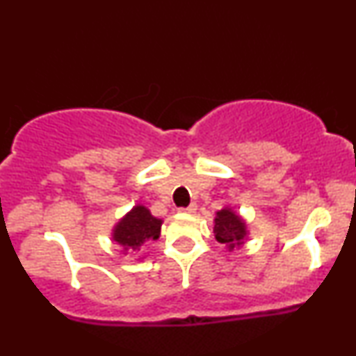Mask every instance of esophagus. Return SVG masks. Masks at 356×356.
<instances>
[{"label":"esophagus","mask_w":356,"mask_h":356,"mask_svg":"<svg viewBox=\"0 0 356 356\" xmlns=\"http://www.w3.org/2000/svg\"><path fill=\"white\" fill-rule=\"evenodd\" d=\"M195 211H197V206H195V204H191V206L181 207V209H179V212H182V214H194Z\"/></svg>","instance_id":"1"}]
</instances>
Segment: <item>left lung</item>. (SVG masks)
<instances>
[{"label":"left lung","instance_id":"obj_1","mask_svg":"<svg viewBox=\"0 0 356 356\" xmlns=\"http://www.w3.org/2000/svg\"><path fill=\"white\" fill-rule=\"evenodd\" d=\"M248 226L236 211L231 207H224L216 212L214 219V236L220 244L227 248V251H234L241 248L248 239Z\"/></svg>","mask_w":356,"mask_h":356}]
</instances>
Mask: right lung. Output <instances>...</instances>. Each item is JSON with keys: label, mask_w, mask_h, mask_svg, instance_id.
Returning <instances> with one entry per match:
<instances>
[{"label": "right lung", "mask_w": 356, "mask_h": 356, "mask_svg": "<svg viewBox=\"0 0 356 356\" xmlns=\"http://www.w3.org/2000/svg\"><path fill=\"white\" fill-rule=\"evenodd\" d=\"M161 227L162 219L154 218L145 206L137 204L113 226L112 239L127 254V251H140L147 243L159 239Z\"/></svg>", "instance_id": "obj_1"}]
</instances>
